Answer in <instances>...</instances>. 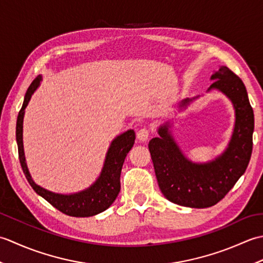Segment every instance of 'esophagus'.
I'll return each mask as SVG.
<instances>
[{"instance_id":"1","label":"esophagus","mask_w":263,"mask_h":263,"mask_svg":"<svg viewBox=\"0 0 263 263\" xmlns=\"http://www.w3.org/2000/svg\"><path fill=\"white\" fill-rule=\"evenodd\" d=\"M149 135H150V132H149L148 128L147 127H142V128H140V130L137 132V138L140 141H147L148 139H149Z\"/></svg>"}]
</instances>
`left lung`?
<instances>
[{"label":"left lung","instance_id":"obj_1","mask_svg":"<svg viewBox=\"0 0 263 263\" xmlns=\"http://www.w3.org/2000/svg\"><path fill=\"white\" fill-rule=\"evenodd\" d=\"M210 80L214 83L206 92L224 93L235 110V124L224 152L206 163L190 160L172 135V120L158 127L159 137L148 144L161 193L171 202L189 208H208L219 202L247 171L252 154L254 114L243 81L227 66H220ZM199 97L181 100L178 109H185Z\"/></svg>","mask_w":263,"mask_h":263}]
</instances>
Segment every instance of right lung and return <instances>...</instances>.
Returning a JSON list of instances; mask_svg holds the SVG:
<instances>
[{
    "label": "right lung",
    "instance_id": "right-lung-1",
    "mask_svg": "<svg viewBox=\"0 0 263 263\" xmlns=\"http://www.w3.org/2000/svg\"><path fill=\"white\" fill-rule=\"evenodd\" d=\"M43 79L42 76H38L31 85L28 88L25 95L24 104L19 111L16 119L15 137L18 143V152L20 164L24 171L26 178L29 182L35 192L45 199L47 202L55 206L63 214L72 217H91L105 211L114 202L121 190V171L123 163L127 153L133 147L136 140V133L133 130H127L121 133L120 136L113 139L110 146L106 153L104 166L100 172V175L90 186L80 192L71 194L55 193L42 187L32 180L28 170L24 150V140H22V132H24V116L25 109L31 96L37 90Z\"/></svg>",
    "mask_w": 263,
    "mask_h": 263
}]
</instances>
